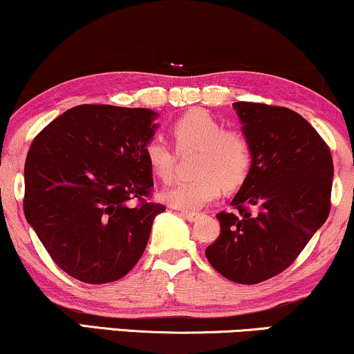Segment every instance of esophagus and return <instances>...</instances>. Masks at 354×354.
I'll use <instances>...</instances> for the list:
<instances>
[{"mask_svg": "<svg viewBox=\"0 0 354 354\" xmlns=\"http://www.w3.org/2000/svg\"><path fill=\"white\" fill-rule=\"evenodd\" d=\"M180 214L185 217L187 221H190V222H193V221H196L198 217H200V212H196V211H187V209H182L180 211Z\"/></svg>", "mask_w": 354, "mask_h": 354, "instance_id": "obj_1", "label": "esophagus"}]
</instances>
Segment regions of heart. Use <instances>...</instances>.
<instances>
[{
	"label": "heart",
	"mask_w": 354,
	"mask_h": 354,
	"mask_svg": "<svg viewBox=\"0 0 354 354\" xmlns=\"http://www.w3.org/2000/svg\"><path fill=\"white\" fill-rule=\"evenodd\" d=\"M171 133L178 151L198 149L193 164L198 176L174 182L162 192V200L171 206L200 209L219 198L222 188L234 190L248 177L253 166V143L243 130L227 129L206 111L192 109L172 124ZM145 159L161 180L167 182L174 177L177 151L164 138L148 140Z\"/></svg>",
	"instance_id": "b5f03b06"
}]
</instances>
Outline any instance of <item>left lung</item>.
Wrapping results in <instances>:
<instances>
[{"mask_svg": "<svg viewBox=\"0 0 354 354\" xmlns=\"http://www.w3.org/2000/svg\"><path fill=\"white\" fill-rule=\"evenodd\" d=\"M253 143V166L206 258L232 282L254 285L293 264L330 212V148L298 113L250 101L234 103Z\"/></svg>", "mask_w": 354, "mask_h": 354, "instance_id": "1", "label": "left lung"}]
</instances>
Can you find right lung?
I'll use <instances>...</instances> for the list:
<instances>
[{
  "label": "right lung",
  "mask_w": 354,
  "mask_h": 354,
  "mask_svg": "<svg viewBox=\"0 0 354 354\" xmlns=\"http://www.w3.org/2000/svg\"><path fill=\"white\" fill-rule=\"evenodd\" d=\"M156 113L75 106L46 125L27 153L24 214L51 259L80 282L129 274L147 248L154 217L145 147Z\"/></svg>",
  "instance_id": "obj_1"
}]
</instances>
